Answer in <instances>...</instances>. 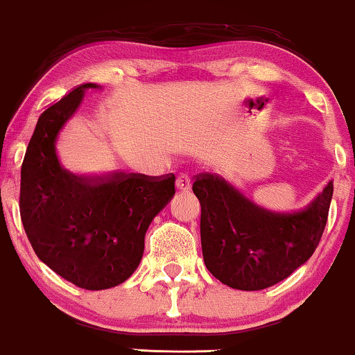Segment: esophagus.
Returning <instances> with one entry per match:
<instances>
[{
	"label": "esophagus",
	"instance_id": "obj_1",
	"mask_svg": "<svg viewBox=\"0 0 355 355\" xmlns=\"http://www.w3.org/2000/svg\"><path fill=\"white\" fill-rule=\"evenodd\" d=\"M176 187L181 192H187L191 189V176L187 173H181L176 179Z\"/></svg>",
	"mask_w": 355,
	"mask_h": 355
}]
</instances>
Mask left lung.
Returning <instances> with one entry per match:
<instances>
[{
	"label": "left lung",
	"instance_id": "left-lung-1",
	"mask_svg": "<svg viewBox=\"0 0 355 355\" xmlns=\"http://www.w3.org/2000/svg\"><path fill=\"white\" fill-rule=\"evenodd\" d=\"M192 191L202 207L208 271L230 288L260 291L286 279L312 257L327 226L333 184L293 213L265 210L218 174H197Z\"/></svg>",
	"mask_w": 355,
	"mask_h": 355
}]
</instances>
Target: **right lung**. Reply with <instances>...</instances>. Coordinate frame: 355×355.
<instances>
[{
	"label": "right lung",
	"mask_w": 355,
	"mask_h": 355,
	"mask_svg": "<svg viewBox=\"0 0 355 355\" xmlns=\"http://www.w3.org/2000/svg\"><path fill=\"white\" fill-rule=\"evenodd\" d=\"M84 84L43 111L21 168L19 210L43 263L82 289L124 283L137 268L150 223L176 192L173 173L76 176L56 157V139L80 105Z\"/></svg>",
	"instance_id": "1"
}]
</instances>
